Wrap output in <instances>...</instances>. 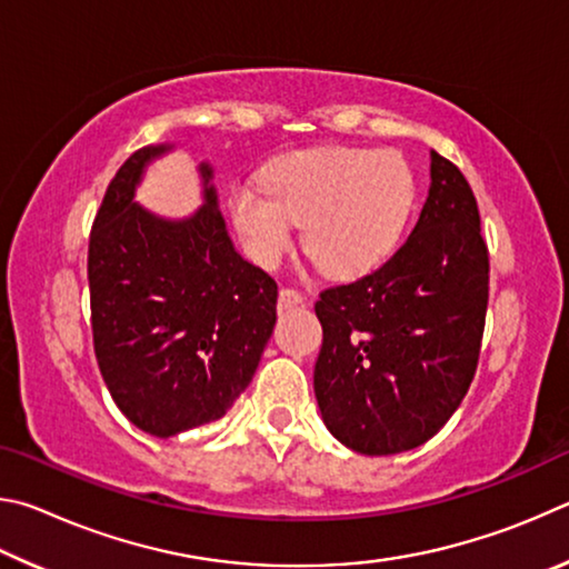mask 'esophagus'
Masks as SVG:
<instances>
[{
  "label": "esophagus",
  "instance_id": "1",
  "mask_svg": "<svg viewBox=\"0 0 569 569\" xmlns=\"http://www.w3.org/2000/svg\"><path fill=\"white\" fill-rule=\"evenodd\" d=\"M298 303H303L301 291H296V288H288V286H283L281 291H278V308H281V311H286V308H293Z\"/></svg>",
  "mask_w": 569,
  "mask_h": 569
}]
</instances>
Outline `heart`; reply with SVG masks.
<instances>
[{
	"instance_id": "obj_1",
	"label": "heart",
	"mask_w": 569,
	"mask_h": 569,
	"mask_svg": "<svg viewBox=\"0 0 569 569\" xmlns=\"http://www.w3.org/2000/svg\"><path fill=\"white\" fill-rule=\"evenodd\" d=\"M417 200V182L397 152L363 148L298 150L268 162L263 188L236 182L230 218L261 263L291 246L303 223V248L326 273L371 271L399 243Z\"/></svg>"
}]
</instances>
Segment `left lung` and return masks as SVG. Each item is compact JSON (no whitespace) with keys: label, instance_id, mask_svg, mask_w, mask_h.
<instances>
[{"label":"left lung","instance_id":"8db88e82","mask_svg":"<svg viewBox=\"0 0 569 569\" xmlns=\"http://www.w3.org/2000/svg\"><path fill=\"white\" fill-rule=\"evenodd\" d=\"M489 248L477 198L431 150L417 226L387 263L323 288L313 389L331 435L359 455H399L445 427L477 373Z\"/></svg>","mask_w":569,"mask_h":569}]
</instances>
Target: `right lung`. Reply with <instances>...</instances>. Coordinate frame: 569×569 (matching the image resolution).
Here are the masks:
<instances>
[{
  "label": "right lung",
  "mask_w": 569,
  "mask_h": 569,
  "mask_svg": "<svg viewBox=\"0 0 569 569\" xmlns=\"http://www.w3.org/2000/svg\"><path fill=\"white\" fill-rule=\"evenodd\" d=\"M114 172L88 248L94 359L112 401L134 427L168 439L216 421L253 379L276 326L278 286L243 261L206 180V206L160 220L132 203L150 158Z\"/></svg>",
  "instance_id": "obj_1"
}]
</instances>
